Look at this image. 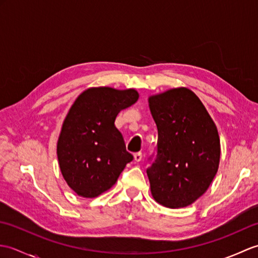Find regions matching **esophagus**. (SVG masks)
Returning a JSON list of instances; mask_svg holds the SVG:
<instances>
[{"instance_id":"esophagus-1","label":"esophagus","mask_w":258,"mask_h":258,"mask_svg":"<svg viewBox=\"0 0 258 258\" xmlns=\"http://www.w3.org/2000/svg\"><path fill=\"white\" fill-rule=\"evenodd\" d=\"M142 158H143V154H142L141 152L135 153V154H134V160H135V162H141Z\"/></svg>"}]
</instances>
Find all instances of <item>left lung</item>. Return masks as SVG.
Returning a JSON list of instances; mask_svg holds the SVG:
<instances>
[{
  "mask_svg": "<svg viewBox=\"0 0 258 258\" xmlns=\"http://www.w3.org/2000/svg\"><path fill=\"white\" fill-rule=\"evenodd\" d=\"M149 106L158 132L157 155L147 169L152 196L168 208L186 207L205 193L217 173V127L187 87L152 95Z\"/></svg>",
  "mask_w": 258,
  "mask_h": 258,
  "instance_id": "left-lung-1",
  "label": "left lung"
}]
</instances>
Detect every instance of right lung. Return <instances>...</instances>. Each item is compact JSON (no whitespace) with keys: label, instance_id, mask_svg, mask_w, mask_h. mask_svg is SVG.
Here are the masks:
<instances>
[{"label":"right lung","instance_id":"obj_1","mask_svg":"<svg viewBox=\"0 0 258 258\" xmlns=\"http://www.w3.org/2000/svg\"><path fill=\"white\" fill-rule=\"evenodd\" d=\"M138 100L134 89L100 86L84 91L71 106L56 153L65 182L79 196L94 199L108 190L133 160L114 123Z\"/></svg>","mask_w":258,"mask_h":258}]
</instances>
